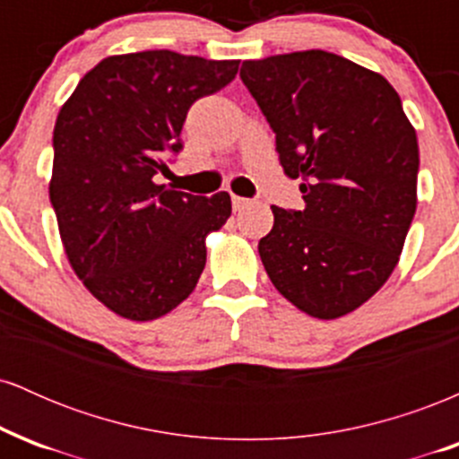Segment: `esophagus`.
Instances as JSON below:
<instances>
[{
  "label": "esophagus",
  "instance_id": "obj_1",
  "mask_svg": "<svg viewBox=\"0 0 459 459\" xmlns=\"http://www.w3.org/2000/svg\"><path fill=\"white\" fill-rule=\"evenodd\" d=\"M247 204H252V200L241 198V196H233V209H235V212H241V209H246Z\"/></svg>",
  "mask_w": 459,
  "mask_h": 459
}]
</instances>
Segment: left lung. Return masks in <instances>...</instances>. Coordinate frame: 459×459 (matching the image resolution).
<instances>
[{"instance_id": "8db88e82", "label": "left lung", "mask_w": 459, "mask_h": 459, "mask_svg": "<svg viewBox=\"0 0 459 459\" xmlns=\"http://www.w3.org/2000/svg\"><path fill=\"white\" fill-rule=\"evenodd\" d=\"M241 82L276 134L302 212L272 207L259 255L273 287L317 319L376 296L416 212L419 142L380 73L321 49L247 60Z\"/></svg>"}]
</instances>
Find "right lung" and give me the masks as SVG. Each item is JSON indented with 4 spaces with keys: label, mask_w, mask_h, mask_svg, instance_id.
<instances>
[{
    "label": "right lung",
    "mask_w": 459,
    "mask_h": 459,
    "mask_svg": "<svg viewBox=\"0 0 459 459\" xmlns=\"http://www.w3.org/2000/svg\"><path fill=\"white\" fill-rule=\"evenodd\" d=\"M239 60L168 49L109 56L62 105L54 129V204L66 259L99 302L131 321L177 308L196 289L207 235L230 196H192L155 183L181 151L187 109L222 91Z\"/></svg>",
    "instance_id": "1"
}]
</instances>
